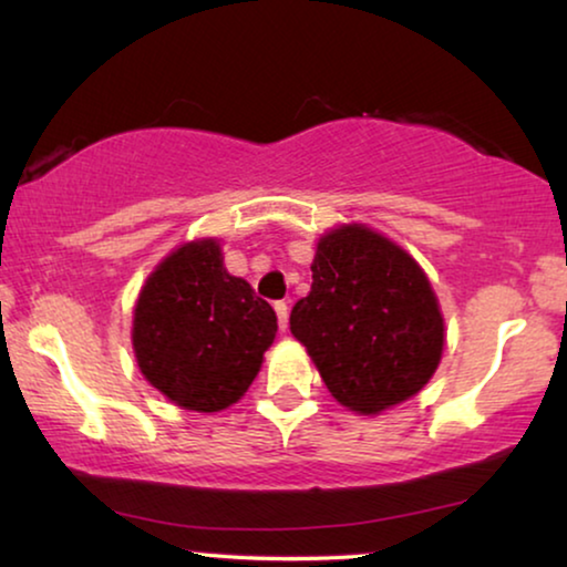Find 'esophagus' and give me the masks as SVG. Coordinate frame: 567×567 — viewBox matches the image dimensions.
I'll return each instance as SVG.
<instances>
[{
	"label": "esophagus",
	"instance_id": "obj_1",
	"mask_svg": "<svg viewBox=\"0 0 567 567\" xmlns=\"http://www.w3.org/2000/svg\"><path fill=\"white\" fill-rule=\"evenodd\" d=\"M274 309H276V317H278V328L286 332V328H289V305H286V301H276Z\"/></svg>",
	"mask_w": 567,
	"mask_h": 567
}]
</instances>
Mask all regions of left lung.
<instances>
[{"label": "left lung", "instance_id": "left-lung-1", "mask_svg": "<svg viewBox=\"0 0 567 567\" xmlns=\"http://www.w3.org/2000/svg\"><path fill=\"white\" fill-rule=\"evenodd\" d=\"M289 324L332 398L361 415L421 392L444 351V317L423 268L363 224L320 237L312 289Z\"/></svg>", "mask_w": 567, "mask_h": 567}]
</instances>
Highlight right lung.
Masks as SVG:
<instances>
[{
  "label": "right lung",
  "mask_w": 567,
  "mask_h": 567,
  "mask_svg": "<svg viewBox=\"0 0 567 567\" xmlns=\"http://www.w3.org/2000/svg\"><path fill=\"white\" fill-rule=\"evenodd\" d=\"M276 330L274 307L227 274L219 243L198 239L146 278L131 340L146 382L185 410L219 413L258 377Z\"/></svg>",
  "instance_id": "obj_1"
}]
</instances>
